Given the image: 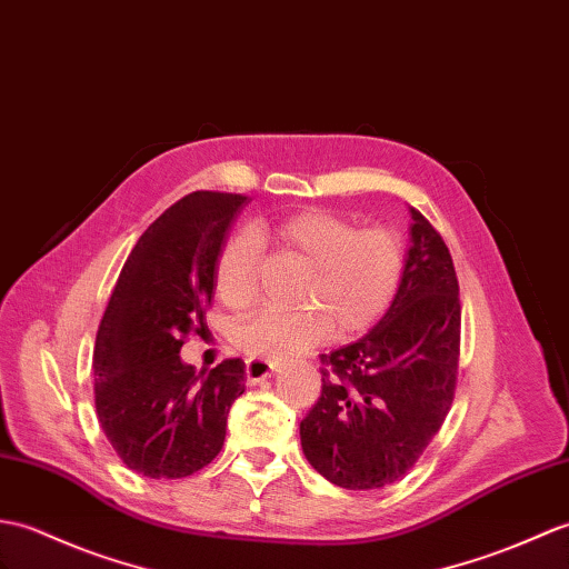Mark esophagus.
Returning <instances> with one entry per match:
<instances>
[{
	"instance_id": "34e87169",
	"label": "esophagus",
	"mask_w": 569,
	"mask_h": 569,
	"mask_svg": "<svg viewBox=\"0 0 569 569\" xmlns=\"http://www.w3.org/2000/svg\"><path fill=\"white\" fill-rule=\"evenodd\" d=\"M273 361H263V359H247L244 361V371H247V380L249 382H259L267 380L273 373Z\"/></svg>"
}]
</instances>
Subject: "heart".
Wrapping results in <instances>:
<instances>
[{
  "label": "heart",
  "mask_w": 569,
  "mask_h": 569,
  "mask_svg": "<svg viewBox=\"0 0 569 569\" xmlns=\"http://www.w3.org/2000/svg\"><path fill=\"white\" fill-rule=\"evenodd\" d=\"M286 254L306 261L296 310L269 308L230 329L232 345L254 359H286L335 332L347 339L371 329L392 306L405 276V247L388 228H356L327 208H302L271 224ZM261 234L244 224L224 240L216 261V290L228 308L259 298Z\"/></svg>",
  "instance_id": "b5f03b06"
}]
</instances>
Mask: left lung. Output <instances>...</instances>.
Instances as JSON below:
<instances>
[{"mask_svg": "<svg viewBox=\"0 0 569 569\" xmlns=\"http://www.w3.org/2000/svg\"><path fill=\"white\" fill-rule=\"evenodd\" d=\"M409 216L398 296L366 337L320 356V400L300 421L310 466L345 490L398 482L453 402L460 353L453 259L417 208Z\"/></svg>", "mask_w": 569, "mask_h": 569, "instance_id": "8db88e82", "label": "left lung"}]
</instances>
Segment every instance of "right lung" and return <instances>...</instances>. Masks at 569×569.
Here are the masks:
<instances>
[{"label":"right lung","mask_w":569,"mask_h":569,"mask_svg":"<svg viewBox=\"0 0 569 569\" xmlns=\"http://www.w3.org/2000/svg\"><path fill=\"white\" fill-rule=\"evenodd\" d=\"M242 193L193 191L142 232L123 263L94 347L99 425L123 463L144 478L177 480L206 468L244 392V361L216 368L181 361L189 335H206L216 261Z\"/></svg>","instance_id":"right-lung-1"}]
</instances>
